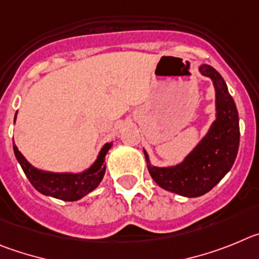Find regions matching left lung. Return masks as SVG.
Returning a JSON list of instances; mask_svg holds the SVG:
<instances>
[{"instance_id":"8db88e82","label":"left lung","mask_w":259,"mask_h":259,"mask_svg":"<svg viewBox=\"0 0 259 259\" xmlns=\"http://www.w3.org/2000/svg\"><path fill=\"white\" fill-rule=\"evenodd\" d=\"M199 72L210 78L215 92V118L206 134L181 162L171 166H155L143 150L153 181L185 197L202 196L218 185L232 167L239 151V113L225 80L208 64L199 66Z\"/></svg>"}]
</instances>
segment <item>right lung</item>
Returning <instances> with one entry per match:
<instances>
[{
  "mask_svg": "<svg viewBox=\"0 0 259 259\" xmlns=\"http://www.w3.org/2000/svg\"><path fill=\"white\" fill-rule=\"evenodd\" d=\"M16 113L14 117V124L16 120ZM111 147L112 142L104 144L98 153L95 161L80 173H72V171L57 173V171H49L33 166L18 150L15 143H13L16 160L32 186L45 196L55 197L63 201H77L99 186L106 173L104 160Z\"/></svg>",
  "mask_w": 259,
  "mask_h": 259,
  "instance_id": "add662e5",
  "label": "right lung"
}]
</instances>
